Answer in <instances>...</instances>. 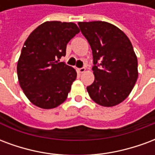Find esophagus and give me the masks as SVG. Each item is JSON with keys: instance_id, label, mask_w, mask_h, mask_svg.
Wrapping results in <instances>:
<instances>
[{"instance_id": "esophagus-1", "label": "esophagus", "mask_w": 155, "mask_h": 155, "mask_svg": "<svg viewBox=\"0 0 155 155\" xmlns=\"http://www.w3.org/2000/svg\"><path fill=\"white\" fill-rule=\"evenodd\" d=\"M84 71H85V68L84 67H81L78 69V72H79V73H83Z\"/></svg>"}]
</instances>
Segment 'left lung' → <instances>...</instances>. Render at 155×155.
<instances>
[{"mask_svg": "<svg viewBox=\"0 0 155 155\" xmlns=\"http://www.w3.org/2000/svg\"><path fill=\"white\" fill-rule=\"evenodd\" d=\"M93 54L94 81L87 91L93 101L111 107L126 99L138 79V61L130 39L105 21L79 22Z\"/></svg>", "mask_w": 155, "mask_h": 155, "instance_id": "obj_1", "label": "left lung"}]
</instances>
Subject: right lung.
<instances>
[{
	"mask_svg": "<svg viewBox=\"0 0 155 155\" xmlns=\"http://www.w3.org/2000/svg\"><path fill=\"white\" fill-rule=\"evenodd\" d=\"M80 32L73 22L46 21L29 35L17 63L20 85L35 106L53 109L62 104L77 73L60 59L68 42Z\"/></svg>",
	"mask_w": 155,
	"mask_h": 155,
	"instance_id": "add662e5",
	"label": "right lung"
}]
</instances>
